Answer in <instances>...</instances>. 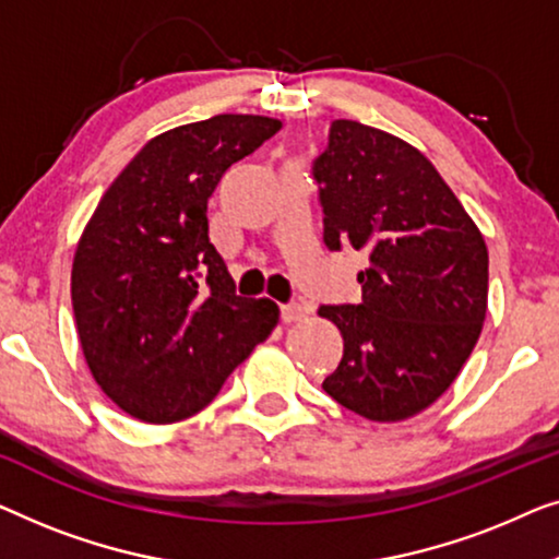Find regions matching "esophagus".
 <instances>
[{
  "mask_svg": "<svg viewBox=\"0 0 559 559\" xmlns=\"http://www.w3.org/2000/svg\"><path fill=\"white\" fill-rule=\"evenodd\" d=\"M281 317L286 324H294V321H301L306 317V306L301 304H286L281 309Z\"/></svg>",
  "mask_w": 559,
  "mask_h": 559,
  "instance_id": "34e87169",
  "label": "esophagus"
}]
</instances>
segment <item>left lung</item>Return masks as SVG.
Listing matches in <instances>:
<instances>
[{
  "label": "left lung",
  "mask_w": 559,
  "mask_h": 559,
  "mask_svg": "<svg viewBox=\"0 0 559 559\" xmlns=\"http://www.w3.org/2000/svg\"><path fill=\"white\" fill-rule=\"evenodd\" d=\"M313 177L326 246L369 258L361 304L319 309L344 340L321 388L367 420H407L451 388L481 334L484 235L428 156L374 126L336 119Z\"/></svg>",
  "instance_id": "obj_1"
}]
</instances>
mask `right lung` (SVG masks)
Returning a JSON list of instances; mask_svg holds the SVG:
<instances>
[{
  "instance_id": "add662e5",
  "label": "right lung",
  "mask_w": 559,
  "mask_h": 559,
  "mask_svg": "<svg viewBox=\"0 0 559 559\" xmlns=\"http://www.w3.org/2000/svg\"><path fill=\"white\" fill-rule=\"evenodd\" d=\"M278 129L271 116L219 114L164 131L85 223L70 273L78 340L93 380L131 418H192L276 329L271 298L235 296L207 200Z\"/></svg>"
}]
</instances>
